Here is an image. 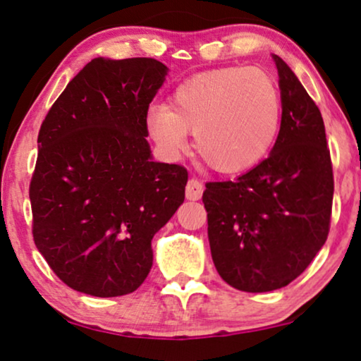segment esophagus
I'll use <instances>...</instances> for the list:
<instances>
[{"instance_id": "obj_1", "label": "esophagus", "mask_w": 361, "mask_h": 361, "mask_svg": "<svg viewBox=\"0 0 361 361\" xmlns=\"http://www.w3.org/2000/svg\"><path fill=\"white\" fill-rule=\"evenodd\" d=\"M202 194H204V184L195 177H192L185 185V197L189 200H199Z\"/></svg>"}]
</instances>
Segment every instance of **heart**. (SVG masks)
<instances>
[{"mask_svg":"<svg viewBox=\"0 0 361 361\" xmlns=\"http://www.w3.org/2000/svg\"><path fill=\"white\" fill-rule=\"evenodd\" d=\"M279 121V88L255 67L199 73L172 92L169 106L152 105L146 113L147 133L162 154L179 157L187 133H194L195 152L220 174H238L263 161Z\"/></svg>","mask_w":361,"mask_h":361,"instance_id":"heart-1","label":"heart"}]
</instances>
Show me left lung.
<instances>
[{
    "label": "left lung",
    "mask_w": 361,
    "mask_h": 361,
    "mask_svg": "<svg viewBox=\"0 0 361 361\" xmlns=\"http://www.w3.org/2000/svg\"><path fill=\"white\" fill-rule=\"evenodd\" d=\"M281 128L268 159L236 177L207 182L212 259L221 279L245 293L294 281L329 235L334 174L320 110L283 59L273 56Z\"/></svg>",
    "instance_id": "8db88e82"
}]
</instances>
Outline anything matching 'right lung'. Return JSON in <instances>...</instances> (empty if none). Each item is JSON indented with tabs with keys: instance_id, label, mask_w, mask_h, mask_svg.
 Masks as SVG:
<instances>
[{
	"instance_id": "obj_1",
	"label": "right lung",
	"mask_w": 361,
	"mask_h": 361,
	"mask_svg": "<svg viewBox=\"0 0 361 361\" xmlns=\"http://www.w3.org/2000/svg\"><path fill=\"white\" fill-rule=\"evenodd\" d=\"M156 59L97 57L68 82L37 136L29 199L39 253L68 288L130 294L151 241L184 202L187 171L152 161L146 113L166 80Z\"/></svg>"
}]
</instances>
